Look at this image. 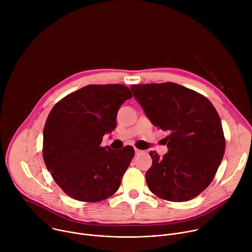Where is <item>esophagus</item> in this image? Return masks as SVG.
<instances>
[{
  "instance_id": "34e87169",
  "label": "esophagus",
  "mask_w": 252,
  "mask_h": 252,
  "mask_svg": "<svg viewBox=\"0 0 252 252\" xmlns=\"http://www.w3.org/2000/svg\"><path fill=\"white\" fill-rule=\"evenodd\" d=\"M134 152H135V155H139V154L142 153V151H140L138 149H134Z\"/></svg>"
}]
</instances>
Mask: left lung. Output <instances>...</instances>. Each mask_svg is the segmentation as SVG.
<instances>
[{"label":"left lung","mask_w":252,"mask_h":252,"mask_svg":"<svg viewBox=\"0 0 252 252\" xmlns=\"http://www.w3.org/2000/svg\"><path fill=\"white\" fill-rule=\"evenodd\" d=\"M147 117L158 128L168 152H151L146 173L150 190L159 198L182 202L196 197L212 182L222 160L225 138L220 118L204 95L174 83L131 85Z\"/></svg>","instance_id":"left-lung-1"}]
</instances>
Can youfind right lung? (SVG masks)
<instances>
[{
    "mask_svg": "<svg viewBox=\"0 0 252 252\" xmlns=\"http://www.w3.org/2000/svg\"><path fill=\"white\" fill-rule=\"evenodd\" d=\"M130 90L124 85H89L58 101L45 127L43 157L48 170L71 198L97 202L120 188L134 150L102 148L105 133L117 127V115Z\"/></svg>",
    "mask_w": 252,
    "mask_h": 252,
    "instance_id": "right-lung-1",
    "label": "right lung"
}]
</instances>
